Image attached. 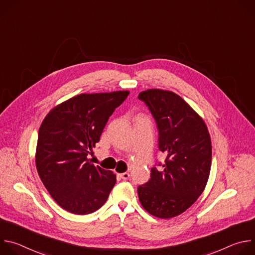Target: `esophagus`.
I'll return each mask as SVG.
<instances>
[{
  "label": "esophagus",
  "mask_w": 255,
  "mask_h": 255,
  "mask_svg": "<svg viewBox=\"0 0 255 255\" xmlns=\"http://www.w3.org/2000/svg\"><path fill=\"white\" fill-rule=\"evenodd\" d=\"M119 176L122 178V179H128L130 177V174L129 172H123V173H120Z\"/></svg>",
  "instance_id": "obj_1"
}]
</instances>
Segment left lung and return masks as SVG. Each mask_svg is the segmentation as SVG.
<instances>
[{
  "label": "left lung",
  "mask_w": 255,
  "mask_h": 255,
  "mask_svg": "<svg viewBox=\"0 0 255 255\" xmlns=\"http://www.w3.org/2000/svg\"><path fill=\"white\" fill-rule=\"evenodd\" d=\"M158 128V148L165 162L151 168L150 179L138 187L142 207L168 219L184 213L201 196L210 174L212 145L203 119L178 95L158 89L141 92Z\"/></svg>",
  "instance_id": "obj_1"
}]
</instances>
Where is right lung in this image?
Segmentation results:
<instances>
[{
    "label": "right lung",
    "mask_w": 255,
    "mask_h": 255,
    "mask_svg": "<svg viewBox=\"0 0 255 255\" xmlns=\"http://www.w3.org/2000/svg\"><path fill=\"white\" fill-rule=\"evenodd\" d=\"M128 95V91L81 94L53 108L43 120L36 147V168L62 209L86 215L106 203L116 184V174L95 166L87 156Z\"/></svg>",
    "instance_id": "add662e5"
}]
</instances>
